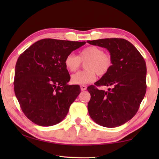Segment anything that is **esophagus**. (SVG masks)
Here are the masks:
<instances>
[{"label":"esophagus","instance_id":"esophagus-1","mask_svg":"<svg viewBox=\"0 0 159 159\" xmlns=\"http://www.w3.org/2000/svg\"><path fill=\"white\" fill-rule=\"evenodd\" d=\"M80 89H81L82 91H85L87 89V87L86 85H80Z\"/></svg>","mask_w":159,"mask_h":159}]
</instances>
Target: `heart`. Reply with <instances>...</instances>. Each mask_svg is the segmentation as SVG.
<instances>
[{"label":"heart","mask_w":159,"mask_h":159,"mask_svg":"<svg viewBox=\"0 0 159 159\" xmlns=\"http://www.w3.org/2000/svg\"><path fill=\"white\" fill-rule=\"evenodd\" d=\"M81 61H87L85 70L73 74L71 81L75 85H85L95 81L96 74L102 76L110 70L112 66V59L110 55L104 53V50L92 46L84 48L79 56L70 53L64 61V64L70 72H75L81 66Z\"/></svg>","instance_id":"1"}]
</instances>
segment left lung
<instances>
[{"mask_svg": "<svg viewBox=\"0 0 159 159\" xmlns=\"http://www.w3.org/2000/svg\"><path fill=\"white\" fill-rule=\"evenodd\" d=\"M92 45L107 48L112 66L105 75L90 85L89 114L98 124L107 128L120 126L137 112L146 92V64L132 43L121 38L87 41ZM96 86H111L107 92Z\"/></svg>", "mask_w": 159, "mask_h": 159, "instance_id": "8db88e82", "label": "left lung"}]
</instances>
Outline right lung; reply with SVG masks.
<instances>
[{"mask_svg":"<svg viewBox=\"0 0 159 159\" xmlns=\"http://www.w3.org/2000/svg\"><path fill=\"white\" fill-rule=\"evenodd\" d=\"M43 39L18 57L16 64L14 92L23 113L33 123L50 126L61 122L80 93L79 85H69L66 57L85 44Z\"/></svg>","mask_w":159,"mask_h":159,"instance_id":"1","label":"right lung"}]
</instances>
